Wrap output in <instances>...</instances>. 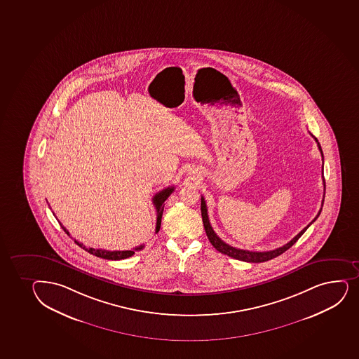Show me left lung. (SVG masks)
Listing matches in <instances>:
<instances>
[{
	"mask_svg": "<svg viewBox=\"0 0 359 359\" xmlns=\"http://www.w3.org/2000/svg\"><path fill=\"white\" fill-rule=\"evenodd\" d=\"M311 135H312V134H311ZM313 137H314V136H313ZM314 140H316V142L318 143V148H319V151H320L321 156H323V162H324V154H323L320 143L318 142V140H316V137H314ZM323 170H324V163H323ZM323 182H324V198H323V204H324L325 191H326L324 173H323ZM323 204H321L320 211L318 212L316 218H314L304 230H301L290 242L285 244L283 247L278 248V249H275V250L270 251L243 250V249L231 247V245H229V244L223 242V241L217 236L216 232L213 231L212 226H211V224H210L208 215V206H206V201H205L204 197H201V217H203V223H204L205 231H206V235H208V241L211 242L215 249H217V250L222 252V254L228 255V256H230L232 259H239V261H243V262L261 263L278 257L280 255L283 254L285 251L288 250L293 244L297 243V239L300 238L301 236L305 233L306 230L316 222V218L320 216L321 210H323Z\"/></svg>",
	"mask_w": 359,
	"mask_h": 359,
	"instance_id": "left-lung-1",
	"label": "left lung"
}]
</instances>
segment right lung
<instances>
[{
  "label": "right lung",
  "instance_id": "obj_1",
  "mask_svg": "<svg viewBox=\"0 0 359 359\" xmlns=\"http://www.w3.org/2000/svg\"><path fill=\"white\" fill-rule=\"evenodd\" d=\"M173 191L174 186H172V187H167V189H162L160 192L156 193L154 198H153V204H154L155 208H156V228H155V232H158V230H160V226H161L162 213H163V208H165V201H166L167 198L170 197ZM59 224H60V226L64 229V231L69 236V231L62 226V223ZM74 243H77V245L83 248V249H85V250L90 252V254L95 255L97 257L105 259H112V261L128 259V257H130V256L135 254V251L142 250L143 248H144V245H140V247L135 248L134 250L109 251L103 250V249H93V248L86 249V248L83 245V243L78 242L76 239H74Z\"/></svg>",
  "mask_w": 359,
  "mask_h": 359
}]
</instances>
